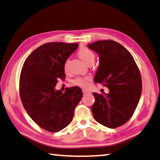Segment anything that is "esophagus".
I'll return each mask as SVG.
<instances>
[{
	"mask_svg": "<svg viewBox=\"0 0 160 160\" xmlns=\"http://www.w3.org/2000/svg\"><path fill=\"white\" fill-rule=\"evenodd\" d=\"M82 92H83L84 94H91V93H92V92L90 91V90L87 89H83Z\"/></svg>",
	"mask_w": 160,
	"mask_h": 160,
	"instance_id": "esophagus-1",
	"label": "esophagus"
}]
</instances>
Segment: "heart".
I'll list each match as a JSON object with an SVG mask.
<instances>
[{"label": "heart", "mask_w": 160, "mask_h": 160, "mask_svg": "<svg viewBox=\"0 0 160 160\" xmlns=\"http://www.w3.org/2000/svg\"><path fill=\"white\" fill-rule=\"evenodd\" d=\"M78 54L81 59H82L85 63H88L91 62H94L95 59V54L92 50L85 47H82L78 50ZM68 62L69 60L66 59L63 64V68L66 71L68 68ZM92 80V78L89 76L85 77H78L72 81L74 85L82 87V88H87L89 85V82Z\"/></svg>", "instance_id": "1"}]
</instances>
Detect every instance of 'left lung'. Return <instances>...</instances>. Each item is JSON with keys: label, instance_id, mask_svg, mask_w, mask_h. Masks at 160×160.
Instances as JSON below:
<instances>
[{"label": "left lung", "instance_id": "8db88e82", "mask_svg": "<svg viewBox=\"0 0 160 160\" xmlns=\"http://www.w3.org/2000/svg\"><path fill=\"white\" fill-rule=\"evenodd\" d=\"M99 55L94 82L109 89L108 94L94 92L92 112L95 120L108 128L123 125L132 118L142 92L141 75L130 52L112 40L88 45Z\"/></svg>", "mask_w": 160, "mask_h": 160}]
</instances>
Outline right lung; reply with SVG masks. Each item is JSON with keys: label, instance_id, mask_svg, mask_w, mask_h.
<instances>
[{"label": "right lung", "instance_id": "1", "mask_svg": "<svg viewBox=\"0 0 160 160\" xmlns=\"http://www.w3.org/2000/svg\"><path fill=\"white\" fill-rule=\"evenodd\" d=\"M78 47L77 43H45L32 52L22 66L19 94L23 106L32 120L48 132L67 127L82 97L79 87L65 92L54 89L58 80L65 78V61Z\"/></svg>", "mask_w": 160, "mask_h": 160}]
</instances>
